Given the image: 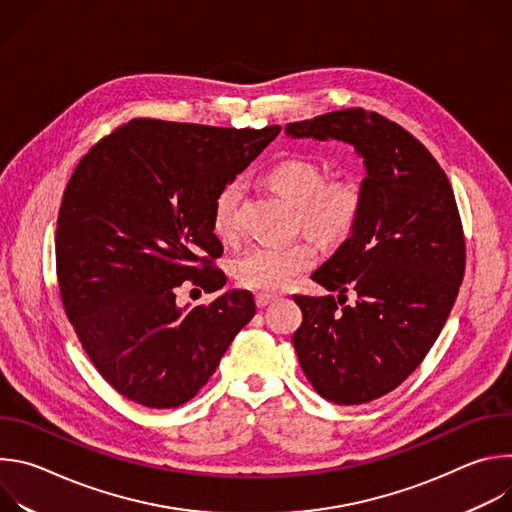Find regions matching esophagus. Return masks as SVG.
I'll use <instances>...</instances> for the list:
<instances>
[{
	"mask_svg": "<svg viewBox=\"0 0 512 512\" xmlns=\"http://www.w3.org/2000/svg\"><path fill=\"white\" fill-rule=\"evenodd\" d=\"M277 300V296L275 294H257L255 296V304H257V308H265V306H269L271 302H275Z\"/></svg>",
	"mask_w": 512,
	"mask_h": 512,
	"instance_id": "34e87169",
	"label": "esophagus"
}]
</instances>
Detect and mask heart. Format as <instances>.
<instances>
[{"label": "heart", "mask_w": 512, "mask_h": 512, "mask_svg": "<svg viewBox=\"0 0 512 512\" xmlns=\"http://www.w3.org/2000/svg\"><path fill=\"white\" fill-rule=\"evenodd\" d=\"M326 174L314 160L287 158L269 166L263 182L289 204L294 221L324 245L342 243L356 227L360 192L348 180L324 182ZM241 184L229 180L216 190L210 204V229L225 241L239 237ZM318 251L306 239L281 245H255L233 261V277L239 285L255 291L285 289L296 277L316 265Z\"/></svg>", "instance_id": "b5f03b06"}]
</instances>
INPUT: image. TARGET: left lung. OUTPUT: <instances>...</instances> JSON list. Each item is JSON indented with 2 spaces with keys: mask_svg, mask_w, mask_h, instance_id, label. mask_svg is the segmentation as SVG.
<instances>
[{
  "mask_svg": "<svg viewBox=\"0 0 512 512\" xmlns=\"http://www.w3.org/2000/svg\"><path fill=\"white\" fill-rule=\"evenodd\" d=\"M285 133L348 141L364 158L356 227L312 275L338 302L294 296L304 320L291 342L318 395L369 403L419 367L458 298L466 241L454 190L425 145L379 113L332 111ZM348 288L356 307L341 302Z\"/></svg>",
  "mask_w": 512,
  "mask_h": 512,
  "instance_id": "obj_1",
  "label": "left lung"
}]
</instances>
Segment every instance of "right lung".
<instances>
[{
  "label": "right lung",
  "instance_id": "obj_1",
  "mask_svg": "<svg viewBox=\"0 0 512 512\" xmlns=\"http://www.w3.org/2000/svg\"><path fill=\"white\" fill-rule=\"evenodd\" d=\"M281 131L131 119L83 156L62 196L56 275L99 375L143 407L190 401L255 316L249 291L176 306L184 281L216 291L223 243L210 204Z\"/></svg>",
  "mask_w": 512,
  "mask_h": 512
}]
</instances>
